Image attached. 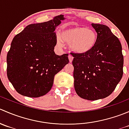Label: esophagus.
Listing matches in <instances>:
<instances>
[{
  "instance_id": "1",
  "label": "esophagus",
  "mask_w": 129,
  "mask_h": 129,
  "mask_svg": "<svg viewBox=\"0 0 129 129\" xmlns=\"http://www.w3.org/2000/svg\"><path fill=\"white\" fill-rule=\"evenodd\" d=\"M69 62H72L73 59H74V57L72 55H69Z\"/></svg>"
}]
</instances>
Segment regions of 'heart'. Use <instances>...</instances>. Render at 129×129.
I'll return each instance as SVG.
<instances>
[{
  "label": "heart",
  "instance_id": "1",
  "mask_svg": "<svg viewBox=\"0 0 129 129\" xmlns=\"http://www.w3.org/2000/svg\"><path fill=\"white\" fill-rule=\"evenodd\" d=\"M97 41V35L93 30L81 26H73L64 28L60 36H57L58 46L63 47L65 42L70 44L71 50L76 54H84L93 49Z\"/></svg>",
  "mask_w": 129,
  "mask_h": 129
}]
</instances>
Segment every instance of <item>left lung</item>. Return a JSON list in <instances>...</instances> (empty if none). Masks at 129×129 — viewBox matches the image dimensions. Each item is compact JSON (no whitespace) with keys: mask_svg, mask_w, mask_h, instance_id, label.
Masks as SVG:
<instances>
[{"mask_svg":"<svg viewBox=\"0 0 129 129\" xmlns=\"http://www.w3.org/2000/svg\"><path fill=\"white\" fill-rule=\"evenodd\" d=\"M92 26L97 33L93 49L87 54H71L75 92L81 98L96 101L110 95L120 81L123 57L120 41L109 27Z\"/></svg>","mask_w":129,"mask_h":129,"instance_id":"left-lung-1","label":"left lung"}]
</instances>
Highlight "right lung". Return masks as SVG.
I'll return each mask as SVG.
<instances>
[{
  "mask_svg": "<svg viewBox=\"0 0 129 129\" xmlns=\"http://www.w3.org/2000/svg\"><path fill=\"white\" fill-rule=\"evenodd\" d=\"M63 15L49 21L27 25L13 39L7 55V74L17 92L28 97L47 93L54 76L69 63L67 54L56 55L55 28Z\"/></svg>",
  "mask_w": 129,
  "mask_h": 129,
  "instance_id": "1",
  "label": "right lung"
}]
</instances>
